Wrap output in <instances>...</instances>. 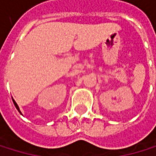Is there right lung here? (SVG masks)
I'll use <instances>...</instances> for the list:
<instances>
[{"mask_svg":"<svg viewBox=\"0 0 156 156\" xmlns=\"http://www.w3.org/2000/svg\"><path fill=\"white\" fill-rule=\"evenodd\" d=\"M12 101H13V103H14V105H15L16 108L18 109V112H20V113L22 114V112H21V111H20V108H19V106L17 105V103H16V102H15V100H14V99H12Z\"/></svg>","mask_w":156,"mask_h":156,"instance_id":"1","label":"right lung"}]
</instances>
